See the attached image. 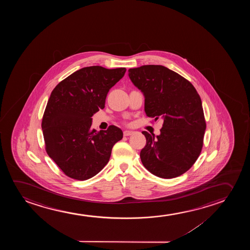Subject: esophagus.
I'll list each match as a JSON object with an SVG mask.
<instances>
[{"label":"esophagus","instance_id":"1","mask_svg":"<svg viewBox=\"0 0 250 250\" xmlns=\"http://www.w3.org/2000/svg\"><path fill=\"white\" fill-rule=\"evenodd\" d=\"M132 134H133V131H131V130H125V131H124V136H125V137L130 136V135H132Z\"/></svg>","mask_w":250,"mask_h":250}]
</instances>
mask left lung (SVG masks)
Here are the masks:
<instances>
[{
	"instance_id": "obj_1",
	"label": "left lung",
	"mask_w": 250,
	"mask_h": 250,
	"mask_svg": "<svg viewBox=\"0 0 250 250\" xmlns=\"http://www.w3.org/2000/svg\"><path fill=\"white\" fill-rule=\"evenodd\" d=\"M128 72L144 94L146 115L164 121L156 137L142 132L146 137L142 163L159 178L178 177L191 167L202 151L206 122L201 97L191 83L163 65H142Z\"/></svg>"
}]
</instances>
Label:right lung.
Listing matches in <instances>:
<instances>
[{
  "label": "right lung",
  "instance_id": "obj_1",
  "mask_svg": "<svg viewBox=\"0 0 250 250\" xmlns=\"http://www.w3.org/2000/svg\"><path fill=\"white\" fill-rule=\"evenodd\" d=\"M125 67L100 65L78 70L53 89L42 121L48 156L69 178L87 180L109 161L113 145L123 131L110 125L91 129L94 113L105 107L109 89L123 78Z\"/></svg>",
  "mask_w": 250,
  "mask_h": 250
}]
</instances>
